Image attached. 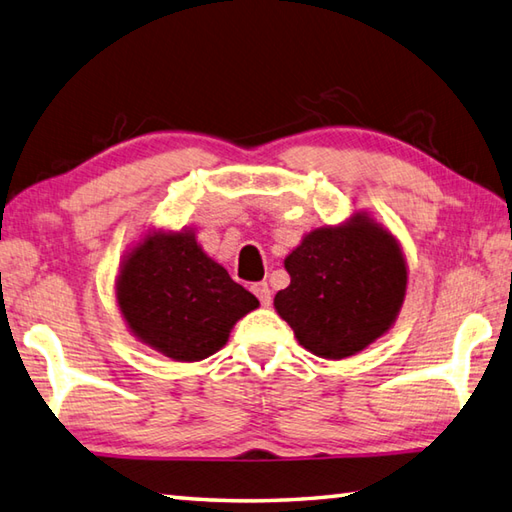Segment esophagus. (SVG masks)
I'll list each match as a JSON object with an SVG mask.
<instances>
[{"mask_svg": "<svg viewBox=\"0 0 512 512\" xmlns=\"http://www.w3.org/2000/svg\"><path fill=\"white\" fill-rule=\"evenodd\" d=\"M252 292L258 296V301H260V305H269L272 303V289H269V285L263 281V283H254L252 285Z\"/></svg>", "mask_w": 512, "mask_h": 512, "instance_id": "1", "label": "esophagus"}]
</instances>
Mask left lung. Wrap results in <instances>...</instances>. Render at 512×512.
<instances>
[{
  "label": "left lung",
  "instance_id": "1",
  "mask_svg": "<svg viewBox=\"0 0 512 512\" xmlns=\"http://www.w3.org/2000/svg\"><path fill=\"white\" fill-rule=\"evenodd\" d=\"M285 269L292 281L276 294V312L323 359H345L388 332L408 285L397 238L368 216L310 231Z\"/></svg>",
  "mask_w": 512,
  "mask_h": 512
}]
</instances>
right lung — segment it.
<instances>
[{
  "instance_id": "right-lung-1",
  "label": "right lung",
  "mask_w": 512,
  "mask_h": 512,
  "mask_svg": "<svg viewBox=\"0 0 512 512\" xmlns=\"http://www.w3.org/2000/svg\"><path fill=\"white\" fill-rule=\"evenodd\" d=\"M120 312L142 343L173 361L218 352L258 298L196 243L194 231H153L120 267Z\"/></svg>"
}]
</instances>
